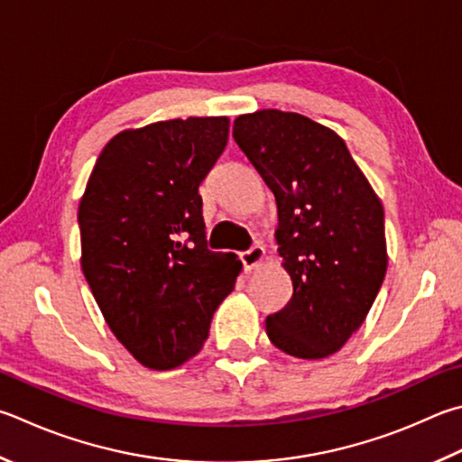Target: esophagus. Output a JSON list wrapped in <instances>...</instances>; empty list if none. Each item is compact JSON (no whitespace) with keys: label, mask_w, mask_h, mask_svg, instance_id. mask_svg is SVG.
I'll return each instance as SVG.
<instances>
[{"label":"esophagus","mask_w":462,"mask_h":462,"mask_svg":"<svg viewBox=\"0 0 462 462\" xmlns=\"http://www.w3.org/2000/svg\"><path fill=\"white\" fill-rule=\"evenodd\" d=\"M242 264H245V271H253V268L263 264L264 260V248L263 246H253L246 253L240 254Z\"/></svg>","instance_id":"obj_1"}]
</instances>
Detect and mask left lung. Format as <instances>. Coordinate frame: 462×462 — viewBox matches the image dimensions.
Segmentation results:
<instances>
[{
    "instance_id": "8db88e82",
    "label": "left lung",
    "mask_w": 462,
    "mask_h": 462,
    "mask_svg": "<svg viewBox=\"0 0 462 462\" xmlns=\"http://www.w3.org/2000/svg\"><path fill=\"white\" fill-rule=\"evenodd\" d=\"M234 141L274 194L276 245L292 297L266 317L273 346L299 359L339 351L380 291L383 208L337 133L276 108L240 115Z\"/></svg>"
}]
</instances>
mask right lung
I'll return each mask as SVG.
<instances>
[{"instance_id": "1", "label": "right lung", "mask_w": 462, "mask_h": 462, "mask_svg": "<svg viewBox=\"0 0 462 462\" xmlns=\"http://www.w3.org/2000/svg\"><path fill=\"white\" fill-rule=\"evenodd\" d=\"M228 131V116L121 131L80 199L82 273L115 337L149 370H173L202 349L240 274L236 254L208 250L198 194Z\"/></svg>"}]
</instances>
